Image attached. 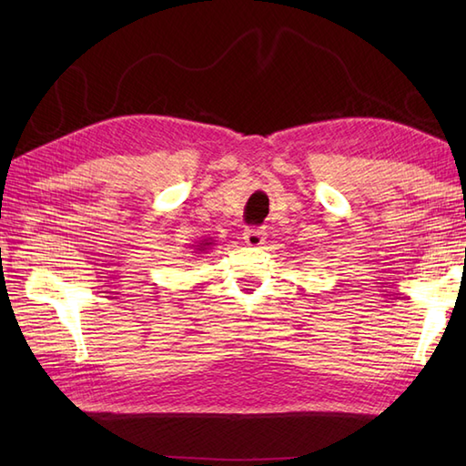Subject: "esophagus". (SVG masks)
Instances as JSON below:
<instances>
[{
	"instance_id": "34e87169",
	"label": "esophagus",
	"mask_w": 466,
	"mask_h": 466,
	"mask_svg": "<svg viewBox=\"0 0 466 466\" xmlns=\"http://www.w3.org/2000/svg\"><path fill=\"white\" fill-rule=\"evenodd\" d=\"M244 242L248 246H262L266 242V232L260 230V228H248L244 232Z\"/></svg>"
}]
</instances>
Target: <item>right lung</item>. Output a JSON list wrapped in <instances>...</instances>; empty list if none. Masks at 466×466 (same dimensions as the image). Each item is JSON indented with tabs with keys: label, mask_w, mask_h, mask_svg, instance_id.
I'll return each instance as SVG.
<instances>
[{
	"label": "right lung",
	"mask_w": 466,
	"mask_h": 466,
	"mask_svg": "<svg viewBox=\"0 0 466 466\" xmlns=\"http://www.w3.org/2000/svg\"><path fill=\"white\" fill-rule=\"evenodd\" d=\"M212 244H214V242H212L210 238H208V240L204 238L202 242H198V244H196V246H198V248H194V250H196L198 254H202V252H206L208 248H210V246H212Z\"/></svg>",
	"instance_id": "add662e5"
}]
</instances>
